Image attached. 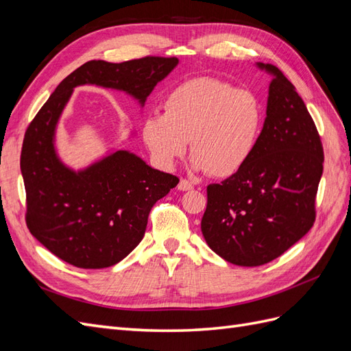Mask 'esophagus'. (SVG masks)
Listing matches in <instances>:
<instances>
[{"label":"esophagus","instance_id":"34e87169","mask_svg":"<svg viewBox=\"0 0 351 351\" xmlns=\"http://www.w3.org/2000/svg\"><path fill=\"white\" fill-rule=\"evenodd\" d=\"M177 189H178V190H182V192H189V190H192V189H193V184L190 183L189 180L182 178V180H180V183H178Z\"/></svg>","mask_w":351,"mask_h":351}]
</instances>
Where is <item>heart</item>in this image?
<instances>
[{"mask_svg": "<svg viewBox=\"0 0 351 351\" xmlns=\"http://www.w3.org/2000/svg\"><path fill=\"white\" fill-rule=\"evenodd\" d=\"M263 105L250 90L212 77L178 84L164 114L147 115L142 137L158 164L171 168L190 154L193 167L214 177H231L246 165L263 129Z\"/></svg>", "mask_w": 351, "mask_h": 351, "instance_id": "obj_1", "label": "heart"}]
</instances>
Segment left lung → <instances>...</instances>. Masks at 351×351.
Here are the masks:
<instances>
[{
  "label": "left lung",
  "mask_w": 351,
  "mask_h": 351,
  "mask_svg": "<svg viewBox=\"0 0 351 351\" xmlns=\"http://www.w3.org/2000/svg\"><path fill=\"white\" fill-rule=\"evenodd\" d=\"M256 66L272 76L262 134L239 173L208 186L200 222L208 246L239 267L274 261L312 228L324 171L321 137L293 83Z\"/></svg>",
  "instance_id": "obj_1"
}]
</instances>
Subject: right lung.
I'll return each mask as SVG.
<instances>
[{"instance_id":"obj_1","label":"right lung","mask_w":351,"mask_h":351,"mask_svg":"<svg viewBox=\"0 0 351 351\" xmlns=\"http://www.w3.org/2000/svg\"><path fill=\"white\" fill-rule=\"evenodd\" d=\"M177 64L176 57L84 62L58 84L27 127L20 156L26 224L57 258L83 269L119 263L142 241L155 202L178 183L176 176L125 149L111 151L80 169L62 162L56 133L74 88L97 84L120 90L143 108L156 83Z\"/></svg>"}]
</instances>
